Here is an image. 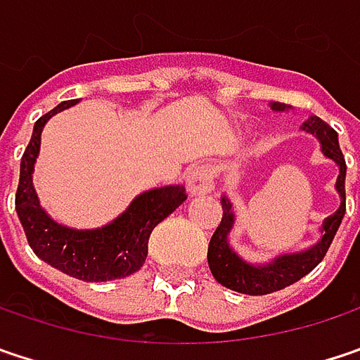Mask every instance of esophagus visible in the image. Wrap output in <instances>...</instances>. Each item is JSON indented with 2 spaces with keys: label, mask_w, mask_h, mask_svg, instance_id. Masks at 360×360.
Wrapping results in <instances>:
<instances>
[{
  "label": "esophagus",
  "mask_w": 360,
  "mask_h": 360,
  "mask_svg": "<svg viewBox=\"0 0 360 360\" xmlns=\"http://www.w3.org/2000/svg\"><path fill=\"white\" fill-rule=\"evenodd\" d=\"M187 189L191 193H208L214 189V169L208 162H200L191 167L185 175Z\"/></svg>",
  "instance_id": "esophagus-1"
}]
</instances>
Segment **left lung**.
Here are the masks:
<instances>
[{"label":"left lung","mask_w":360,"mask_h":360,"mask_svg":"<svg viewBox=\"0 0 360 360\" xmlns=\"http://www.w3.org/2000/svg\"><path fill=\"white\" fill-rule=\"evenodd\" d=\"M272 109L282 111L284 105H272ZM303 129H307L311 134H315L321 142V150L328 158L336 160L340 167V175L336 181V189L340 193V208L332 216H328L323 220L321 226V241L317 245H313L303 253H292V255H282L276 262L255 268L243 262L226 241V235L233 226V210L229 200L222 198V220L216 226L210 245H208V266L212 276L226 288L243 292V295H270L282 290L284 286L295 284L297 280L307 276L311 270L326 257L328 249L334 241V235L338 233V226L342 222L344 212H346V191H344V179H346V162H344V154L338 144V134L336 129H332L326 121H321L319 117H311L303 123Z\"/></svg>","instance_id":"left-lung-1"}]
</instances>
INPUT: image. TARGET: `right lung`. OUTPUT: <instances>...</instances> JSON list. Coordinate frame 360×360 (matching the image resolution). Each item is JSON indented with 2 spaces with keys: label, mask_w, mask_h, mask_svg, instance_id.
<instances>
[{
  "label": "right lung",
  "mask_w": 360,
  "mask_h": 360,
  "mask_svg": "<svg viewBox=\"0 0 360 360\" xmlns=\"http://www.w3.org/2000/svg\"><path fill=\"white\" fill-rule=\"evenodd\" d=\"M72 105H76V101H63L34 123L32 138L20 160L18 218L28 245L53 268L86 282H107L129 276L146 262L148 239L154 226L187 200L185 187L169 185L146 191L138 195L117 220L96 231H74L53 222L39 206V198L32 187V167L41 146L43 125L53 115Z\"/></svg>",
  "instance_id": "right-lung-1"
}]
</instances>
